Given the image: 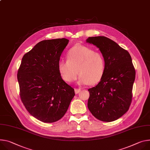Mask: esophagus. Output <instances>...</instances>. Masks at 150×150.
Listing matches in <instances>:
<instances>
[{
	"label": "esophagus",
	"instance_id": "34e87169",
	"mask_svg": "<svg viewBox=\"0 0 150 150\" xmlns=\"http://www.w3.org/2000/svg\"><path fill=\"white\" fill-rule=\"evenodd\" d=\"M81 91V88H75V93L76 94H78Z\"/></svg>",
	"mask_w": 150,
	"mask_h": 150
}]
</instances>
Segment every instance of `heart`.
I'll list each match as a JSON object with an SVG mask.
<instances>
[{
    "label": "heart",
    "mask_w": 150,
    "mask_h": 150,
    "mask_svg": "<svg viewBox=\"0 0 150 150\" xmlns=\"http://www.w3.org/2000/svg\"><path fill=\"white\" fill-rule=\"evenodd\" d=\"M67 60L58 63L59 72L62 79L72 83L80 75L78 83L95 85L102 79L105 71V60L103 54L87 46L75 45L67 51Z\"/></svg>",
    "instance_id": "heart-1"
}]
</instances>
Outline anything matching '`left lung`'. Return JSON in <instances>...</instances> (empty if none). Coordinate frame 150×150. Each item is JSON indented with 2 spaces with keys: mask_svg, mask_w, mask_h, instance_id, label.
I'll list each match as a JSON object with an SVG mask.
<instances>
[{
  "mask_svg": "<svg viewBox=\"0 0 150 150\" xmlns=\"http://www.w3.org/2000/svg\"><path fill=\"white\" fill-rule=\"evenodd\" d=\"M87 42L99 48L105 71L99 84L89 88L88 108L97 119L115 121L129 110L136 72L129 52L105 36L89 37Z\"/></svg>",
  "mask_w": 150,
  "mask_h": 150,
  "instance_id": "8db88e82",
  "label": "left lung"
}]
</instances>
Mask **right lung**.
<instances>
[{"label":"right lung","instance_id":"obj_1","mask_svg":"<svg viewBox=\"0 0 150 150\" xmlns=\"http://www.w3.org/2000/svg\"><path fill=\"white\" fill-rule=\"evenodd\" d=\"M69 42L66 38L44 40L22 58L17 79L21 100L26 110L44 122H54L66 112L74 89L59 72L61 54Z\"/></svg>","mask_w":150,"mask_h":150}]
</instances>
